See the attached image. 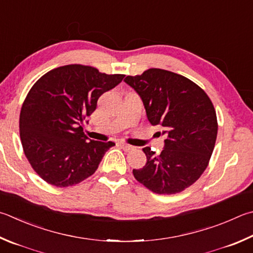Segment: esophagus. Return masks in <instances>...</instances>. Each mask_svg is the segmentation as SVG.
<instances>
[{
	"instance_id": "esophagus-1",
	"label": "esophagus",
	"mask_w": 253,
	"mask_h": 253,
	"mask_svg": "<svg viewBox=\"0 0 253 253\" xmlns=\"http://www.w3.org/2000/svg\"><path fill=\"white\" fill-rule=\"evenodd\" d=\"M119 145L122 146V148L124 149V150H135L136 149V147L135 146H131V145H128V144H126V142H123V141H121L119 142Z\"/></svg>"
}]
</instances>
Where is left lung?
<instances>
[{
    "instance_id": "1",
    "label": "left lung",
    "mask_w": 253,
    "mask_h": 253,
    "mask_svg": "<svg viewBox=\"0 0 253 253\" xmlns=\"http://www.w3.org/2000/svg\"><path fill=\"white\" fill-rule=\"evenodd\" d=\"M124 82L142 100L151 125L166 136L162 153L145 147L147 163L134 169V177L159 195L178 194L203 174L217 139L213 105L194 82L176 73L150 68Z\"/></svg>"
}]
</instances>
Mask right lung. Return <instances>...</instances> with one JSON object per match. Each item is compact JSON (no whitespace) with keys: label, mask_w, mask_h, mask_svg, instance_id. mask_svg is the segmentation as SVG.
I'll list each match as a JSON object with an SVG mask.
<instances>
[{"label":"right lung","mask_w":253,"mask_h":253,"mask_svg":"<svg viewBox=\"0 0 253 253\" xmlns=\"http://www.w3.org/2000/svg\"><path fill=\"white\" fill-rule=\"evenodd\" d=\"M123 79L75 64L52 70L33 85L21 109L20 135L27 160L43 180L67 187L96 171L115 144L89 139L83 125L100 96Z\"/></svg>","instance_id":"1"}]
</instances>
